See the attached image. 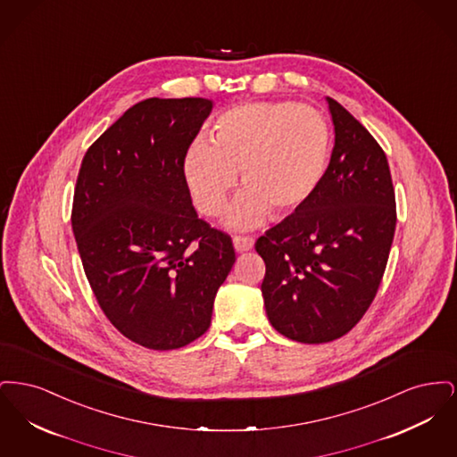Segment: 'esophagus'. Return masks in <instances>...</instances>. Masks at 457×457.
<instances>
[{
    "label": "esophagus",
    "mask_w": 457,
    "mask_h": 457,
    "mask_svg": "<svg viewBox=\"0 0 457 457\" xmlns=\"http://www.w3.org/2000/svg\"><path fill=\"white\" fill-rule=\"evenodd\" d=\"M255 239L250 238V237H235L233 238V245H235V250L237 252H248L252 250Z\"/></svg>",
    "instance_id": "obj_1"
}]
</instances>
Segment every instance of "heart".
Masks as SVG:
<instances>
[{
  "mask_svg": "<svg viewBox=\"0 0 457 457\" xmlns=\"http://www.w3.org/2000/svg\"><path fill=\"white\" fill-rule=\"evenodd\" d=\"M330 130L312 106L246 103L219 118L214 142L198 138L188 149L185 174L198 211L218 216L237 185L245 190L228 211V224L252 228L267 211L279 218L317 190L327 170Z\"/></svg>",
  "mask_w": 457,
  "mask_h": 457,
  "instance_id": "b5f03b06",
  "label": "heart"
}]
</instances>
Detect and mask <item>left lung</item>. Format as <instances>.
Here are the masks:
<instances>
[{
  "mask_svg": "<svg viewBox=\"0 0 457 457\" xmlns=\"http://www.w3.org/2000/svg\"><path fill=\"white\" fill-rule=\"evenodd\" d=\"M327 103L336 138L322 181L255 243L265 262L269 322L304 345L339 339L361 320L382 281L397 219L386 153L349 111Z\"/></svg>",
  "mask_w": 457,
  "mask_h": 457,
  "instance_id": "8db88e82",
  "label": "left lung"
}]
</instances>
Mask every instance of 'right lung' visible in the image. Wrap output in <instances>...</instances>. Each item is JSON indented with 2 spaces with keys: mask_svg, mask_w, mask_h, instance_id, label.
Instances as JSON below:
<instances>
[{
  "mask_svg": "<svg viewBox=\"0 0 457 457\" xmlns=\"http://www.w3.org/2000/svg\"><path fill=\"white\" fill-rule=\"evenodd\" d=\"M212 101L151 97L84 155L71 228L109 322L144 348L190 345L237 261L231 237L198 219L185 157Z\"/></svg>",
  "mask_w": 457,
  "mask_h": 457,
  "instance_id": "right-lung-1",
  "label": "right lung"
}]
</instances>
